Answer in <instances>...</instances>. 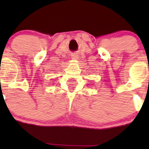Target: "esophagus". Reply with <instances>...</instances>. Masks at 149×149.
Returning <instances> with one entry per match:
<instances>
[{
	"label": "esophagus",
	"mask_w": 149,
	"mask_h": 149,
	"mask_svg": "<svg viewBox=\"0 0 149 149\" xmlns=\"http://www.w3.org/2000/svg\"><path fill=\"white\" fill-rule=\"evenodd\" d=\"M72 60H77L78 59V55L77 54H73L72 56Z\"/></svg>",
	"instance_id": "obj_1"
}]
</instances>
